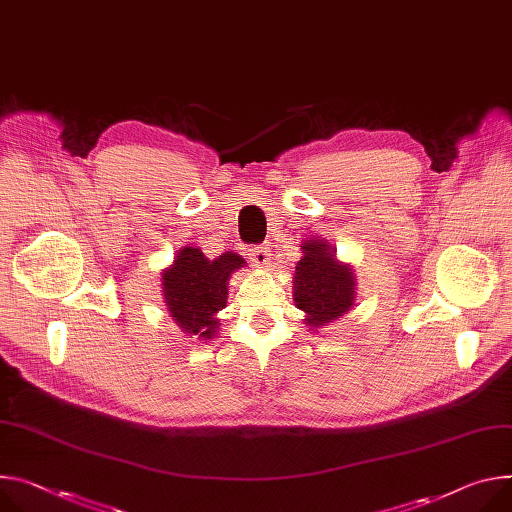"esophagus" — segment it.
<instances>
[{
  "instance_id": "esophagus-1",
  "label": "esophagus",
  "mask_w": 512,
  "mask_h": 512,
  "mask_svg": "<svg viewBox=\"0 0 512 512\" xmlns=\"http://www.w3.org/2000/svg\"><path fill=\"white\" fill-rule=\"evenodd\" d=\"M249 259L255 267H267L271 261V251L269 247H255L249 251Z\"/></svg>"
}]
</instances>
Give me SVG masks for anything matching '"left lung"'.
<instances>
[{"instance_id":"8db88e82","label":"left lung","mask_w":512,"mask_h":512,"mask_svg":"<svg viewBox=\"0 0 512 512\" xmlns=\"http://www.w3.org/2000/svg\"><path fill=\"white\" fill-rule=\"evenodd\" d=\"M294 302L306 314L304 324L329 327L355 304V273L351 263L337 259V249L327 239H306L302 259L294 271Z\"/></svg>"}]
</instances>
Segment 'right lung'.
I'll return each instance as SVG.
<instances>
[{
  "label": "right lung",
  "mask_w": 512,
  "mask_h": 512,
  "mask_svg": "<svg viewBox=\"0 0 512 512\" xmlns=\"http://www.w3.org/2000/svg\"><path fill=\"white\" fill-rule=\"evenodd\" d=\"M245 265V259L232 251L216 259H208L190 245L177 251L173 263L161 273V292L167 312L185 335L200 341L218 335V312L228 300V280Z\"/></svg>",
  "instance_id": "obj_1"
}]
</instances>
